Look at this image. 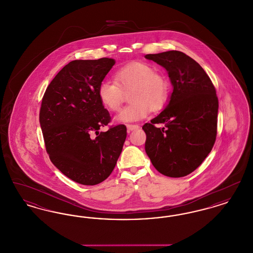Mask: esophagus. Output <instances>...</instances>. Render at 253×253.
Listing matches in <instances>:
<instances>
[{
  "label": "esophagus",
  "instance_id": "obj_1",
  "mask_svg": "<svg viewBox=\"0 0 253 253\" xmlns=\"http://www.w3.org/2000/svg\"><path fill=\"white\" fill-rule=\"evenodd\" d=\"M126 126H127V130H128L129 132H131V131H133V130L139 128V125H136V124H127Z\"/></svg>",
  "mask_w": 253,
  "mask_h": 253
}]
</instances>
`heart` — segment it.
<instances>
[{
    "instance_id": "b5f03b06",
    "label": "heart",
    "mask_w": 253,
    "mask_h": 253,
    "mask_svg": "<svg viewBox=\"0 0 253 253\" xmlns=\"http://www.w3.org/2000/svg\"><path fill=\"white\" fill-rule=\"evenodd\" d=\"M116 79L117 81L103 80L98 86V96L107 108L117 112L124 101L125 92L132 90V103L121 111L117 118L119 121L143 120L151 109L158 111L164 107L168 100V79L146 62L132 61L122 66L117 71Z\"/></svg>"
}]
</instances>
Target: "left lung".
<instances>
[{
	"label": "left lung",
	"mask_w": 253,
	"mask_h": 253,
	"mask_svg": "<svg viewBox=\"0 0 253 253\" xmlns=\"http://www.w3.org/2000/svg\"><path fill=\"white\" fill-rule=\"evenodd\" d=\"M145 58L168 71L173 87L167 107L142 127L145 151L160 173L183 177L202 164L215 142L216 90L200 64L183 52L171 50Z\"/></svg>",
	"instance_id": "8db88e82"
}]
</instances>
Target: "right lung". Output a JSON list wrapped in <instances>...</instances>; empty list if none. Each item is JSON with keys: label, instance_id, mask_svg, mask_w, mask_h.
<instances>
[{"label": "right lung", "instance_id": "obj_1", "mask_svg": "<svg viewBox=\"0 0 253 253\" xmlns=\"http://www.w3.org/2000/svg\"><path fill=\"white\" fill-rule=\"evenodd\" d=\"M116 60H76L52 80L42 99L40 123L49 158L73 181L93 186L115 168L127 135L123 124L98 132L111 122L98 86Z\"/></svg>", "mask_w": 253, "mask_h": 253}]
</instances>
